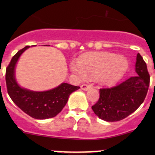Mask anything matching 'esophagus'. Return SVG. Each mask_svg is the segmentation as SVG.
<instances>
[{
    "instance_id": "34e87169",
    "label": "esophagus",
    "mask_w": 155,
    "mask_h": 155,
    "mask_svg": "<svg viewBox=\"0 0 155 155\" xmlns=\"http://www.w3.org/2000/svg\"><path fill=\"white\" fill-rule=\"evenodd\" d=\"M91 85H86V84H83V85H81V89L83 91H87L91 88Z\"/></svg>"
}]
</instances>
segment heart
Returning a JSON list of instances; mask_svg holds the SVG:
<instances>
[{
    "mask_svg": "<svg viewBox=\"0 0 155 155\" xmlns=\"http://www.w3.org/2000/svg\"><path fill=\"white\" fill-rule=\"evenodd\" d=\"M127 67V60L123 56L98 52L82 56L79 62L71 64L70 70L80 79H86L87 76H96L99 83L109 86L123 77Z\"/></svg>",
    "mask_w": 155,
    "mask_h": 155,
    "instance_id": "heart-1",
    "label": "heart"
}]
</instances>
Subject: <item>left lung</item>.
<instances>
[{"instance_id":"8db88e82","label":"left lung","mask_w":155,"mask_h":155,"mask_svg":"<svg viewBox=\"0 0 155 155\" xmlns=\"http://www.w3.org/2000/svg\"><path fill=\"white\" fill-rule=\"evenodd\" d=\"M135 72L137 75L120 85L100 90L99 101L91 107L98 118L106 121H121L143 104L148 90L150 76L140 53L137 55Z\"/></svg>"}]
</instances>
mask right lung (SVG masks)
<instances>
[{
  "instance_id": "add662e5",
  "label": "right lung",
  "mask_w": 155,
  "mask_h": 155,
  "mask_svg": "<svg viewBox=\"0 0 155 155\" xmlns=\"http://www.w3.org/2000/svg\"><path fill=\"white\" fill-rule=\"evenodd\" d=\"M29 48L25 46L19 50L6 70L7 92L14 104L32 118L40 120L53 118L61 112L70 95L80 87L63 82L50 90L36 91L20 86L15 78V67L22 53Z\"/></svg>"
}]
</instances>
